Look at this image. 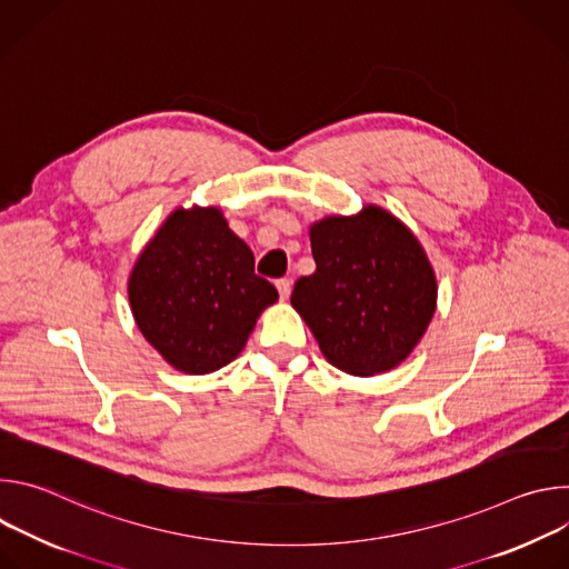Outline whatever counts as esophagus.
Returning <instances> with one entry per match:
<instances>
[{
  "instance_id": "34e87169",
  "label": "esophagus",
  "mask_w": 569,
  "mask_h": 569,
  "mask_svg": "<svg viewBox=\"0 0 569 569\" xmlns=\"http://www.w3.org/2000/svg\"><path fill=\"white\" fill-rule=\"evenodd\" d=\"M277 290H279L281 299H288L290 290H292V281L290 279H277Z\"/></svg>"
}]
</instances>
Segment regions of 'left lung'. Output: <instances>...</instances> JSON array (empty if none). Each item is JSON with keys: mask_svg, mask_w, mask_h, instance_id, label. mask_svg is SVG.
<instances>
[{"mask_svg": "<svg viewBox=\"0 0 569 569\" xmlns=\"http://www.w3.org/2000/svg\"><path fill=\"white\" fill-rule=\"evenodd\" d=\"M315 272L290 303L319 351L351 376L398 367L426 336L437 310V277L415 231L378 204L310 224Z\"/></svg>", "mask_w": 569, "mask_h": 569, "instance_id": "8db88e82", "label": "left lung"}]
</instances>
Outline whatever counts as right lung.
<instances>
[{"instance_id": "1", "label": "right lung", "mask_w": 569, "mask_h": 569, "mask_svg": "<svg viewBox=\"0 0 569 569\" xmlns=\"http://www.w3.org/2000/svg\"><path fill=\"white\" fill-rule=\"evenodd\" d=\"M146 342L173 369L213 373L246 349L261 312L279 299L254 274V254L218 207H178L146 242L128 279Z\"/></svg>"}]
</instances>
